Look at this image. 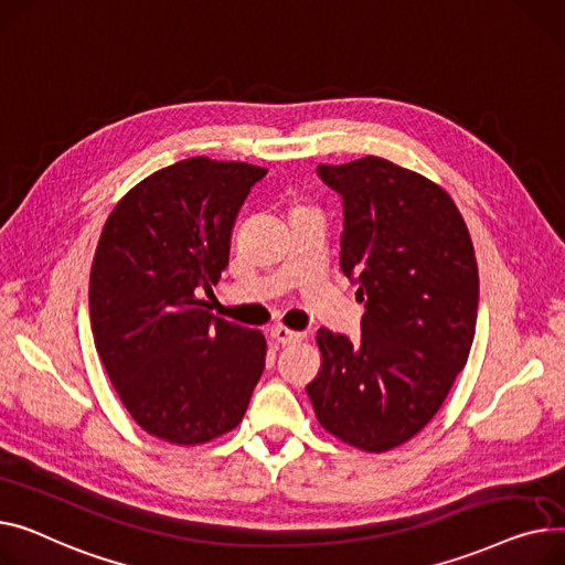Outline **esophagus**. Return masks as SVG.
<instances>
[{
	"label": "esophagus",
	"instance_id": "obj_1",
	"mask_svg": "<svg viewBox=\"0 0 565 565\" xmlns=\"http://www.w3.org/2000/svg\"><path fill=\"white\" fill-rule=\"evenodd\" d=\"M271 338L278 344H296V342L303 340V333H296V330H289L287 326H274L271 328Z\"/></svg>",
	"mask_w": 565,
	"mask_h": 565
}]
</instances>
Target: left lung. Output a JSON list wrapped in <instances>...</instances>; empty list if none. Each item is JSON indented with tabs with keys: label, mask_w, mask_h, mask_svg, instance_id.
Wrapping results in <instances>:
<instances>
[{
	"label": "left lung",
	"mask_w": 565,
	"mask_h": 565,
	"mask_svg": "<svg viewBox=\"0 0 565 565\" xmlns=\"http://www.w3.org/2000/svg\"><path fill=\"white\" fill-rule=\"evenodd\" d=\"M342 195L340 267L364 301L360 340L319 328L321 370L308 383L319 424L381 454L434 419L466 367L477 330L479 269L451 195L383 157L319 163Z\"/></svg>",
	"instance_id": "1"
}]
</instances>
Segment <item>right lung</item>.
Segmentation results:
<instances>
[{"mask_svg": "<svg viewBox=\"0 0 565 565\" xmlns=\"http://www.w3.org/2000/svg\"><path fill=\"white\" fill-rule=\"evenodd\" d=\"M267 169L191 157L131 186L99 235L90 330L122 406L146 434L203 445L235 428L262 376L267 340L214 317L201 291L227 267L230 237Z\"/></svg>", "mask_w": 565, "mask_h": 565, "instance_id": "1", "label": "right lung"}]
</instances>
